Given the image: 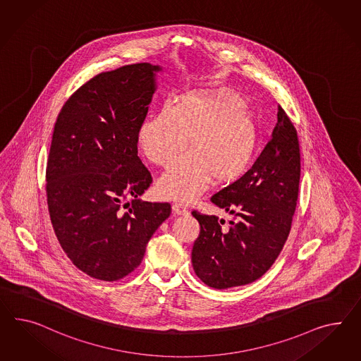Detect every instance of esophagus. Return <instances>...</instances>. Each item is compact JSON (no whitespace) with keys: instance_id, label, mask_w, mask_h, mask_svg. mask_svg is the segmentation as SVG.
Segmentation results:
<instances>
[{"instance_id":"1","label":"esophagus","mask_w":361,"mask_h":361,"mask_svg":"<svg viewBox=\"0 0 361 361\" xmlns=\"http://www.w3.org/2000/svg\"><path fill=\"white\" fill-rule=\"evenodd\" d=\"M172 209H173V212H175V214L177 215H184L188 214V207L186 206L183 205L181 202H175L173 205H172Z\"/></svg>"}]
</instances>
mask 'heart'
Listing matches in <instances>:
<instances>
[{"label":"heart","instance_id":"obj_1","mask_svg":"<svg viewBox=\"0 0 361 361\" xmlns=\"http://www.w3.org/2000/svg\"><path fill=\"white\" fill-rule=\"evenodd\" d=\"M240 99L224 93L205 96L190 93L175 106L160 109L139 128V146L149 161L169 168L157 184L166 198L192 201L212 178L216 185L233 183L243 175L254 155L256 127Z\"/></svg>","mask_w":361,"mask_h":361}]
</instances>
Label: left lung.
Returning a JSON list of instances; mask_svg holds the SVG:
<instances>
[{
    "label": "left lung",
    "mask_w": 361,
    "mask_h": 361,
    "mask_svg": "<svg viewBox=\"0 0 361 361\" xmlns=\"http://www.w3.org/2000/svg\"><path fill=\"white\" fill-rule=\"evenodd\" d=\"M300 177L297 130L279 105L272 137L254 166L210 198L231 221L192 212L201 226L192 250L201 281L228 289L254 283L272 267L290 233Z\"/></svg>",
    "instance_id": "left-lung-1"
}]
</instances>
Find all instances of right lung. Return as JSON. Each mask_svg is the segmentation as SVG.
Listing matches in <instances>:
<instances>
[{
    "instance_id": "right-lung-1",
    "label": "right lung",
    "mask_w": 361,
    "mask_h": 361,
    "mask_svg": "<svg viewBox=\"0 0 361 361\" xmlns=\"http://www.w3.org/2000/svg\"><path fill=\"white\" fill-rule=\"evenodd\" d=\"M157 71L137 63L98 73L66 101L54 127L46 168L51 224L69 260L102 281L135 271L171 214L168 202L139 200L152 184L137 135Z\"/></svg>"
}]
</instances>
